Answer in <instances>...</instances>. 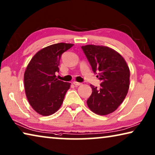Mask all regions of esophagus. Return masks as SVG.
I'll return each mask as SVG.
<instances>
[{
	"label": "esophagus",
	"instance_id": "esophagus-1",
	"mask_svg": "<svg viewBox=\"0 0 155 155\" xmlns=\"http://www.w3.org/2000/svg\"><path fill=\"white\" fill-rule=\"evenodd\" d=\"M73 84H74L76 86H78V85H81V83H78V82H77V81H74Z\"/></svg>",
	"mask_w": 155,
	"mask_h": 155
}]
</instances>
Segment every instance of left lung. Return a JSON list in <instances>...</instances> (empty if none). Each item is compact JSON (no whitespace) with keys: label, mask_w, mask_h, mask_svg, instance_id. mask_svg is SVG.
I'll use <instances>...</instances> for the list:
<instances>
[{"label":"left lung","mask_w":155,"mask_h":155,"mask_svg":"<svg viewBox=\"0 0 155 155\" xmlns=\"http://www.w3.org/2000/svg\"><path fill=\"white\" fill-rule=\"evenodd\" d=\"M81 48L93 72L97 74V77L101 81L100 89L91 85L92 92L87 104L96 114H109L118 108L127 94L129 67L123 57L109 47L90 45Z\"/></svg>","instance_id":"left-lung-1"}]
</instances>
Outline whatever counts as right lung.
<instances>
[{"label": "right lung", "mask_w": 155, "mask_h": 155, "mask_svg": "<svg viewBox=\"0 0 155 155\" xmlns=\"http://www.w3.org/2000/svg\"><path fill=\"white\" fill-rule=\"evenodd\" d=\"M73 44L58 43L42 48L34 55L24 73V87L32 108L41 115L54 114L61 107L70 83L58 80L60 60Z\"/></svg>", "instance_id": "add662e5"}]
</instances>
